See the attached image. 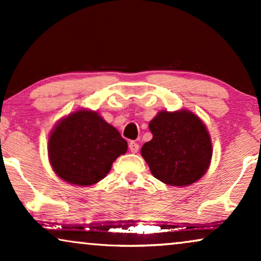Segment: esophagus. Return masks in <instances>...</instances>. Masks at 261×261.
I'll list each match as a JSON object with an SVG mask.
<instances>
[{"instance_id":"esophagus-1","label":"esophagus","mask_w":261,"mask_h":261,"mask_svg":"<svg viewBox=\"0 0 261 261\" xmlns=\"http://www.w3.org/2000/svg\"><path fill=\"white\" fill-rule=\"evenodd\" d=\"M129 149H130L132 153H137L139 151V144H138V142L130 141L129 142Z\"/></svg>"}]
</instances>
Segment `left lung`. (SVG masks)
<instances>
[{
  "instance_id": "obj_1",
  "label": "left lung",
  "mask_w": 261,
  "mask_h": 261,
  "mask_svg": "<svg viewBox=\"0 0 261 261\" xmlns=\"http://www.w3.org/2000/svg\"><path fill=\"white\" fill-rule=\"evenodd\" d=\"M151 141L141 155L156 179L172 187H187L206 172L213 155L205 124L189 110L159 112L149 122Z\"/></svg>"
}]
</instances>
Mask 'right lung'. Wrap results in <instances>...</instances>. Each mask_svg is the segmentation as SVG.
Instances as JSON below:
<instances>
[{
	"label": "right lung",
	"mask_w": 261,
	"mask_h": 261,
	"mask_svg": "<svg viewBox=\"0 0 261 261\" xmlns=\"http://www.w3.org/2000/svg\"><path fill=\"white\" fill-rule=\"evenodd\" d=\"M127 147L116 128L96 112L81 109L53 128L48 138V158L62 179L88 187L103 179Z\"/></svg>",
	"instance_id": "right-lung-1"
}]
</instances>
